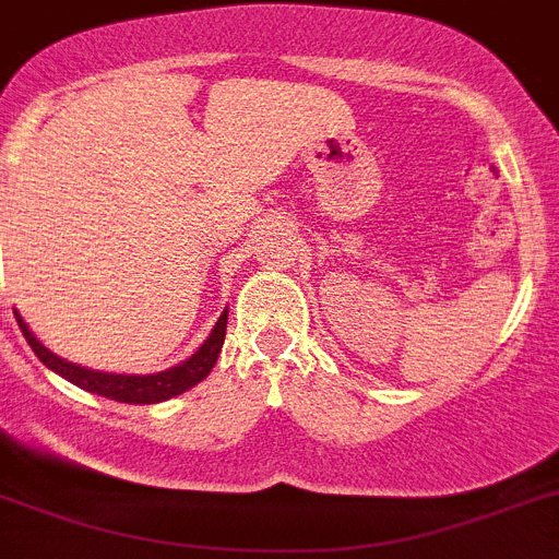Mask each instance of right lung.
Wrapping results in <instances>:
<instances>
[{"label": "right lung", "mask_w": 559, "mask_h": 559, "mask_svg": "<svg viewBox=\"0 0 559 559\" xmlns=\"http://www.w3.org/2000/svg\"><path fill=\"white\" fill-rule=\"evenodd\" d=\"M15 321H19L29 348L35 350V356L46 365V368L60 373L62 379H68L71 384L82 386V390L95 392V395H104L117 403H162V401H169V397L180 395V392L191 390L194 384H200V381L211 373L216 359H219V350H222V343H225V332H227V310H225L219 316V321H216L214 332L209 334V340H205V343L200 345L189 359H186V362L175 365V368L169 370H162V373L126 376V373H100V370H90V368H82V365L68 362V359H62V356L51 354V350L29 332V326H26L24 318H21L19 312H15Z\"/></svg>", "instance_id": "1"}]
</instances>
